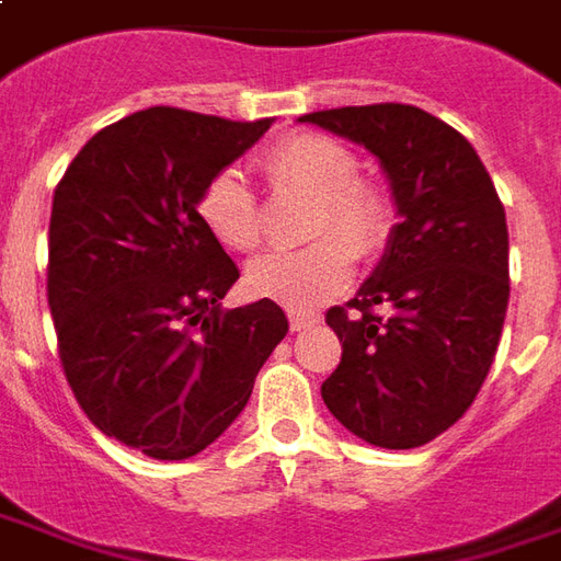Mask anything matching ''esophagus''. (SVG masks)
<instances>
[{
    "mask_svg": "<svg viewBox=\"0 0 561 561\" xmlns=\"http://www.w3.org/2000/svg\"><path fill=\"white\" fill-rule=\"evenodd\" d=\"M321 321L318 314H308V311H289V327L293 330H306V327H314Z\"/></svg>",
    "mask_w": 561,
    "mask_h": 561,
    "instance_id": "34e87169",
    "label": "esophagus"
}]
</instances>
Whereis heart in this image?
Instances as JSON below:
<instances>
[{
	"mask_svg": "<svg viewBox=\"0 0 561 561\" xmlns=\"http://www.w3.org/2000/svg\"><path fill=\"white\" fill-rule=\"evenodd\" d=\"M274 187L314 197L308 237H321L296 253L255 259L247 284L255 296L287 308H314L352 280L355 255H377L392 234V201L358 179V157L318 131H296L262 153ZM197 213L206 231L234 253H250L262 240V216L253 187L237 169L216 172L201 191Z\"/></svg>",
	"mask_w": 561,
	"mask_h": 561,
	"instance_id": "heart-1",
	"label": "heart"
}]
</instances>
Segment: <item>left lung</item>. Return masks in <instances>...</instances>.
I'll use <instances>...</instances> for the list:
<instances>
[{
  "label": "left lung",
  "instance_id": "left-lung-1",
  "mask_svg": "<svg viewBox=\"0 0 561 561\" xmlns=\"http://www.w3.org/2000/svg\"><path fill=\"white\" fill-rule=\"evenodd\" d=\"M299 119L370 150L398 209L374 274L348 308L327 311L342 360L321 398L367 445H426L463 416L497 355L510 302L503 203L476 148L413 104Z\"/></svg>",
  "mask_w": 561,
  "mask_h": 561
}]
</instances>
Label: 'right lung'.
Wrapping results in <instances>:
<instances>
[{"instance_id": "obj_1", "label": "right lung", "mask_w": 561, "mask_h": 561, "mask_svg": "<svg viewBox=\"0 0 561 561\" xmlns=\"http://www.w3.org/2000/svg\"><path fill=\"white\" fill-rule=\"evenodd\" d=\"M148 107L101 129L55 187L48 308L64 377L104 435L187 460L234 423L287 336L272 299L221 311L240 277L206 231V182L268 131Z\"/></svg>"}]
</instances>
